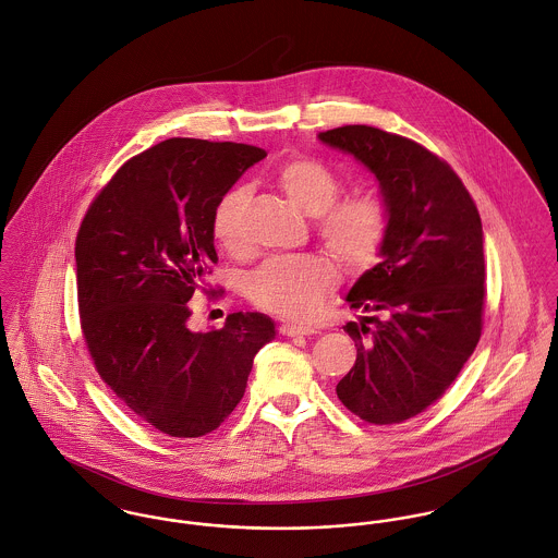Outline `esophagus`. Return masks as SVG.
Segmentation results:
<instances>
[{
    "mask_svg": "<svg viewBox=\"0 0 558 558\" xmlns=\"http://www.w3.org/2000/svg\"><path fill=\"white\" fill-rule=\"evenodd\" d=\"M280 333H282V336H287V338H298V336H314V333H316V329L306 327V325H293V323H284V325L280 327Z\"/></svg>",
    "mask_w": 558,
    "mask_h": 558,
    "instance_id": "1",
    "label": "esophagus"
}]
</instances>
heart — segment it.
Here are the masks:
<instances>
[{
	"label": "heart",
	"instance_id": "1",
	"mask_svg": "<svg viewBox=\"0 0 558 558\" xmlns=\"http://www.w3.org/2000/svg\"><path fill=\"white\" fill-rule=\"evenodd\" d=\"M276 186L306 216L316 218L323 246L347 269H366L378 256L387 233V209L374 194L336 201L340 182L314 158H291L276 173ZM242 187L229 190L216 205L211 231L227 250L242 248ZM336 274L320 256H280L258 265L248 276V298L258 308L287 318H308L333 289Z\"/></svg>",
	"mask_w": 558,
	"mask_h": 558
}]
</instances>
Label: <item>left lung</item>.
<instances>
[{
  "label": "left lung",
  "instance_id": "8db88e82",
  "mask_svg": "<svg viewBox=\"0 0 558 558\" xmlns=\"http://www.w3.org/2000/svg\"><path fill=\"white\" fill-rule=\"evenodd\" d=\"M318 141L353 156L378 182L387 209L380 263L347 293L362 314L344 331L357 360L336 385L342 404L376 426L400 424L438 400L482 336L484 231L460 178L411 138L342 125ZM374 317L371 332L365 323Z\"/></svg>",
  "mask_w": 558,
  "mask_h": 558
}]
</instances>
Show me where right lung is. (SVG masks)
I'll list each match as a JSON object with an SVG mask.
<instances>
[{
	"mask_svg": "<svg viewBox=\"0 0 558 558\" xmlns=\"http://www.w3.org/2000/svg\"><path fill=\"white\" fill-rule=\"evenodd\" d=\"M242 143L169 138L128 160L76 235V289L96 371L145 424L178 438L216 430L240 404L254 355L276 338L260 312L187 327L211 263L218 201L263 160Z\"/></svg>",
	"mask_w": 558,
	"mask_h": 558,
	"instance_id": "add662e5",
	"label": "right lung"
}]
</instances>
